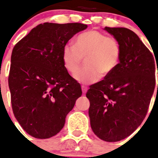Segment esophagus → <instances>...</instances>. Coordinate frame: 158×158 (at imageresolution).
I'll return each instance as SVG.
<instances>
[{
  "label": "esophagus",
  "instance_id": "34e87169",
  "mask_svg": "<svg viewBox=\"0 0 158 158\" xmlns=\"http://www.w3.org/2000/svg\"><path fill=\"white\" fill-rule=\"evenodd\" d=\"M81 89H82V92H83V94H85L88 91V88L86 86H84V85H82L81 86Z\"/></svg>",
  "mask_w": 158,
  "mask_h": 158
}]
</instances>
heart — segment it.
<instances>
[{"label":"heart","instance_id":"b5f03b06","mask_svg":"<svg viewBox=\"0 0 158 158\" xmlns=\"http://www.w3.org/2000/svg\"><path fill=\"white\" fill-rule=\"evenodd\" d=\"M120 56L119 42L98 30L79 33L74 38V46L66 44L61 54L64 68L71 75L78 72L83 58H85L86 66L74 77L79 83L84 84L97 82L101 76L111 74L120 64Z\"/></svg>","mask_w":158,"mask_h":158}]
</instances>
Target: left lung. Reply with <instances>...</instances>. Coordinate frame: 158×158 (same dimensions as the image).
<instances>
[{
  "instance_id": "obj_1",
  "label": "left lung",
  "mask_w": 158,
  "mask_h": 158,
  "mask_svg": "<svg viewBox=\"0 0 158 158\" xmlns=\"http://www.w3.org/2000/svg\"><path fill=\"white\" fill-rule=\"evenodd\" d=\"M104 29L120 43V64L103 80L89 87L86 97L90 102L89 115L94 134L106 142H117L130 136L147 115L156 84V63L133 31Z\"/></svg>"
}]
</instances>
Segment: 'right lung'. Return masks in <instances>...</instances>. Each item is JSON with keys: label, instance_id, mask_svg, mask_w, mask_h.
Segmentation results:
<instances>
[{"label": "right lung", "instance_id": "right-lung-1", "mask_svg": "<svg viewBox=\"0 0 158 158\" xmlns=\"http://www.w3.org/2000/svg\"><path fill=\"white\" fill-rule=\"evenodd\" d=\"M87 27L41 23L14 47L8 78L12 110L22 128L36 139L58 134L81 97L80 84L64 68L61 54L68 41Z\"/></svg>", "mask_w": 158, "mask_h": 158}]
</instances>
